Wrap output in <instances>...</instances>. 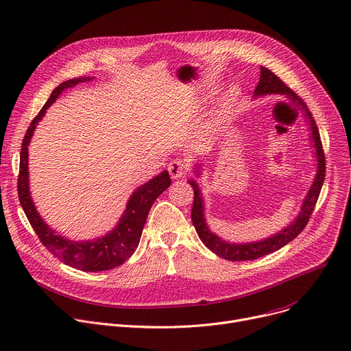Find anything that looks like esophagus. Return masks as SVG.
<instances>
[{"instance_id": "1", "label": "esophagus", "mask_w": 351, "mask_h": 351, "mask_svg": "<svg viewBox=\"0 0 351 351\" xmlns=\"http://www.w3.org/2000/svg\"><path fill=\"white\" fill-rule=\"evenodd\" d=\"M168 171L172 179H179V178H184V175L189 171V165L186 164V161L180 158L173 159V161L168 165Z\"/></svg>"}]
</instances>
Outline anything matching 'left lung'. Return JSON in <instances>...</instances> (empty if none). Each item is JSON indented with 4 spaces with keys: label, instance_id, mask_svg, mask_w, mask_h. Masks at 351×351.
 Segmentation results:
<instances>
[{
    "label": "left lung",
    "instance_id": "1",
    "mask_svg": "<svg viewBox=\"0 0 351 351\" xmlns=\"http://www.w3.org/2000/svg\"><path fill=\"white\" fill-rule=\"evenodd\" d=\"M267 93H282V95H285V97H289L290 101H293L295 105L301 106L302 110L305 112V114L309 120V125L312 130V140H313L315 148H316L317 173H316L312 187L309 189V192L304 200L301 213L295 218L293 224H290L285 230L280 231V234H276L271 238H267L261 242H252V243H228L226 241L219 239L217 235H214L206 224L204 214H203V200H202L199 184L195 180H189V183L193 186V190H195V200H193V207H192V221H193V226L196 228L199 238L211 252H214L217 254V256L231 261V262L254 261L258 258H262V256H265V254L278 250L284 245L291 242L295 237H298L308 224V221L313 213L315 204L317 202V197H319L324 180H325L326 159H325V152H324L319 130H317V125L315 123V119L312 117V113L309 112V109L306 108L304 101L290 86H287V84H284L269 69L261 67V81H259L256 89H254V97H256V95L258 97H261V95H267Z\"/></svg>",
    "mask_w": 351,
    "mask_h": 351
}]
</instances>
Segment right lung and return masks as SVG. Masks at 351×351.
Returning a JSON list of instances; mask_svg holds the SVG:
<instances>
[{"label": "right lung", "mask_w": 351, "mask_h": 351, "mask_svg": "<svg viewBox=\"0 0 351 351\" xmlns=\"http://www.w3.org/2000/svg\"><path fill=\"white\" fill-rule=\"evenodd\" d=\"M92 78H74L60 84L50 95V98L38 113V116L30 121L26 134L21 147V161L18 175V197L19 203L35 230L40 242L51 252L54 258L82 271H104L114 269L123 265L136 252L141 232L148 217L149 208L156 197L171 186V176L167 171L159 173L141 187H138L127 203L125 211L119 222V226L108 235L99 239L75 242L56 235V231L49 228L40 215L38 214L34 203H32L27 182V145L32 134L35 132L38 121L45 116L46 109L58 98V95L74 88L77 84L90 81Z\"/></svg>", "instance_id": "right-lung-1"}]
</instances>
